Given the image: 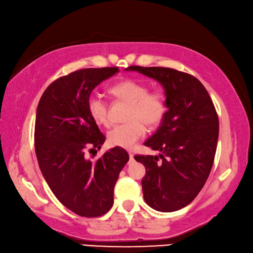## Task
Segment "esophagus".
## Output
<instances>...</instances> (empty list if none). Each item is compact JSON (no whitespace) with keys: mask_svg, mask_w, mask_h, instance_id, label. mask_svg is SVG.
<instances>
[{"mask_svg":"<svg viewBox=\"0 0 253 253\" xmlns=\"http://www.w3.org/2000/svg\"><path fill=\"white\" fill-rule=\"evenodd\" d=\"M128 154H129V159L130 160H134V154L133 153H130V152H129V153H128Z\"/></svg>","mask_w":253,"mask_h":253,"instance_id":"obj_1","label":"esophagus"}]
</instances>
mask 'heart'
<instances>
[{
	"mask_svg": "<svg viewBox=\"0 0 253 253\" xmlns=\"http://www.w3.org/2000/svg\"><path fill=\"white\" fill-rule=\"evenodd\" d=\"M111 93L125 100L130 105L129 122L115 126L108 131L107 138L110 145L133 148L136 142L145 134V127H155L162 122L167 112L166 99L159 92L148 93L145 84L135 80H125L111 87ZM87 111L95 124L107 126L109 124L107 103L99 94L92 93L87 98Z\"/></svg>",
	"mask_w": 253,
	"mask_h": 253,
	"instance_id": "b5f03b06",
	"label": "heart"
}]
</instances>
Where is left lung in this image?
<instances>
[{"mask_svg":"<svg viewBox=\"0 0 253 253\" xmlns=\"http://www.w3.org/2000/svg\"><path fill=\"white\" fill-rule=\"evenodd\" d=\"M161 84L168 111L144 145L159 155H135L144 164V200L158 211L186 207L205 184L218 139V117L205 86L195 76L167 67L129 66Z\"/></svg>","mask_w":253,"mask_h":253,"instance_id":"left-lung-1","label":"left lung"}]
</instances>
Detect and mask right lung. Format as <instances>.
<instances>
[{
    "label": "right lung",
    "mask_w": 253,
    "mask_h": 253,
    "mask_svg": "<svg viewBox=\"0 0 253 253\" xmlns=\"http://www.w3.org/2000/svg\"><path fill=\"white\" fill-rule=\"evenodd\" d=\"M118 72V67L84 69L59 78L37 107L35 147L40 171L56 198L84 217H98L112 207L115 184L129 160L122 147L97 160L86 154L106 141L87 111V98Z\"/></svg>",
    "instance_id": "right-lung-1"
}]
</instances>
